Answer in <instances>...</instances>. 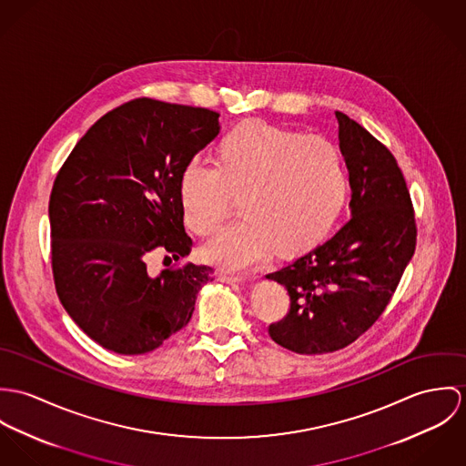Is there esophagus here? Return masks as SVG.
<instances>
[{"label":"esophagus","mask_w":466,"mask_h":466,"mask_svg":"<svg viewBox=\"0 0 466 466\" xmlns=\"http://www.w3.org/2000/svg\"><path fill=\"white\" fill-rule=\"evenodd\" d=\"M218 280L225 282V284H241L245 279L236 277V275H228V273H218Z\"/></svg>","instance_id":"esophagus-1"}]
</instances>
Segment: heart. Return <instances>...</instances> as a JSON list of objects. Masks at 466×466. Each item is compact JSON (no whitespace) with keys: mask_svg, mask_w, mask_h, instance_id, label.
Segmentation results:
<instances>
[{"mask_svg":"<svg viewBox=\"0 0 466 466\" xmlns=\"http://www.w3.org/2000/svg\"><path fill=\"white\" fill-rule=\"evenodd\" d=\"M214 164L198 158L178 175V206L186 227L208 238L225 219L230 198L245 218L218 232L204 248L208 264L245 271L273 252L297 258L316 248L334 228L349 195L341 150L323 139L264 121L227 130Z\"/></svg>","mask_w":466,"mask_h":466,"instance_id":"1","label":"heart"}]
</instances>
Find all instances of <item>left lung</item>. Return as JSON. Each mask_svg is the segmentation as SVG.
<instances>
[{"instance_id": "8db88e82", "label": "left lung", "mask_w": 466, "mask_h": 466, "mask_svg": "<svg viewBox=\"0 0 466 466\" xmlns=\"http://www.w3.org/2000/svg\"><path fill=\"white\" fill-rule=\"evenodd\" d=\"M349 169L350 221L327 243L268 273L288 289V316L271 323L275 343L297 354L336 352L382 314L416 245L411 197L391 156L360 123L336 110Z\"/></svg>"}]
</instances>
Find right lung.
I'll return each mask as SVG.
<instances>
[{
	"instance_id": "obj_1",
	"label": "right lung",
	"mask_w": 466,
	"mask_h": 466,
	"mask_svg": "<svg viewBox=\"0 0 466 466\" xmlns=\"http://www.w3.org/2000/svg\"><path fill=\"white\" fill-rule=\"evenodd\" d=\"M208 108L139 98L100 117L76 143L50 197L58 299L98 345L121 356L158 349L186 327L212 268L150 275L147 256L186 258L193 241L178 175L219 134Z\"/></svg>"
}]
</instances>
